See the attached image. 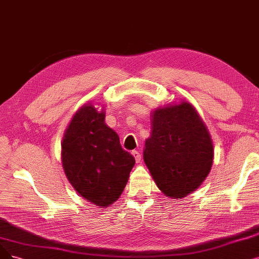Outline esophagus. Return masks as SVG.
<instances>
[{
    "mask_svg": "<svg viewBox=\"0 0 259 259\" xmlns=\"http://www.w3.org/2000/svg\"><path fill=\"white\" fill-rule=\"evenodd\" d=\"M132 155H133L134 157H135V160H136V162H140V161H141V154H140L138 151L134 150V151L132 152Z\"/></svg>",
    "mask_w": 259,
    "mask_h": 259,
    "instance_id": "1",
    "label": "esophagus"
}]
</instances>
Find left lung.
Listing matches in <instances>:
<instances>
[{
	"instance_id": "8db88e82",
	"label": "left lung",
	"mask_w": 259,
	"mask_h": 259,
	"mask_svg": "<svg viewBox=\"0 0 259 259\" xmlns=\"http://www.w3.org/2000/svg\"><path fill=\"white\" fill-rule=\"evenodd\" d=\"M152 120L144 162L165 195L184 198L198 188L209 173L213 158L209 133L187 102L156 109Z\"/></svg>"
}]
</instances>
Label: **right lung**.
I'll return each mask as SVG.
<instances>
[{
  "instance_id": "right-lung-1",
  "label": "right lung",
  "mask_w": 259,
  "mask_h": 259,
  "mask_svg": "<svg viewBox=\"0 0 259 259\" xmlns=\"http://www.w3.org/2000/svg\"><path fill=\"white\" fill-rule=\"evenodd\" d=\"M65 173L80 196L99 206L119 199L135 158L123 150L119 136L94 105L78 109L61 144Z\"/></svg>"
}]
</instances>
